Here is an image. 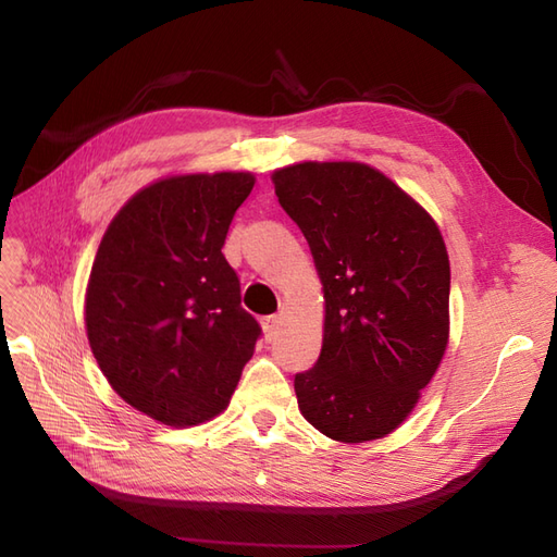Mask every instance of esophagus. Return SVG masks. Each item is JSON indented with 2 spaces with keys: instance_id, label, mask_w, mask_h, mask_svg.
I'll return each instance as SVG.
<instances>
[{
  "instance_id": "obj_1",
  "label": "esophagus",
  "mask_w": 557,
  "mask_h": 557,
  "mask_svg": "<svg viewBox=\"0 0 557 557\" xmlns=\"http://www.w3.org/2000/svg\"><path fill=\"white\" fill-rule=\"evenodd\" d=\"M278 327H281V318L278 315H264L262 318V330H264V336L269 342L274 339V336L278 334Z\"/></svg>"
}]
</instances>
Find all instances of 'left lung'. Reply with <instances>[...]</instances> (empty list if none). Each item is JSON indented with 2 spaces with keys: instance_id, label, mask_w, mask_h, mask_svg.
<instances>
[{
  "instance_id": "1",
  "label": "left lung",
  "mask_w": 557,
  "mask_h": 557,
  "mask_svg": "<svg viewBox=\"0 0 557 557\" xmlns=\"http://www.w3.org/2000/svg\"><path fill=\"white\" fill-rule=\"evenodd\" d=\"M272 181L325 290L323 348L295 374L299 411L330 440H379L411 413L444 358L450 267L442 232L360 162H301Z\"/></svg>"
}]
</instances>
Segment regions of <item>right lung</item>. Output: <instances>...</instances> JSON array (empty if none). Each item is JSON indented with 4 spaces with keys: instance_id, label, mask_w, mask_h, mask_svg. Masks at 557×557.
<instances>
[{
    "instance_id": "obj_1",
    "label": "right lung",
    "mask_w": 557,
    "mask_h": 557,
    "mask_svg": "<svg viewBox=\"0 0 557 557\" xmlns=\"http://www.w3.org/2000/svg\"><path fill=\"white\" fill-rule=\"evenodd\" d=\"M252 183L221 172L148 185L117 211L95 256L86 295L95 360L129 407L164 425L221 413L262 334L221 252Z\"/></svg>"
}]
</instances>
